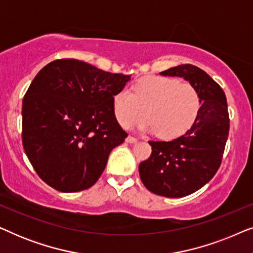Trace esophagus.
<instances>
[{"instance_id": "obj_1", "label": "esophagus", "mask_w": 253, "mask_h": 253, "mask_svg": "<svg viewBox=\"0 0 253 253\" xmlns=\"http://www.w3.org/2000/svg\"><path fill=\"white\" fill-rule=\"evenodd\" d=\"M126 143H129V144H133V143H136V141H137V138H134L132 136H127L126 138Z\"/></svg>"}]
</instances>
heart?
<instances>
[{
    "mask_svg": "<svg viewBox=\"0 0 253 253\" xmlns=\"http://www.w3.org/2000/svg\"><path fill=\"white\" fill-rule=\"evenodd\" d=\"M113 110L124 129L139 124L148 132L170 140L191 129L200 110V96L195 86L178 79L151 76L129 89H121L113 98Z\"/></svg>",
    "mask_w": 253,
    "mask_h": 253,
    "instance_id": "1",
    "label": "heart"
}]
</instances>
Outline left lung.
<instances>
[{
    "label": "left lung",
    "instance_id": "obj_1",
    "mask_svg": "<svg viewBox=\"0 0 253 253\" xmlns=\"http://www.w3.org/2000/svg\"><path fill=\"white\" fill-rule=\"evenodd\" d=\"M160 75L182 77L195 86L200 110L185 134L170 141H148L152 154L140 162L139 175L151 192L181 198L203 188L220 167L229 133L227 99L220 85L196 65L181 64Z\"/></svg>",
    "mask_w": 253,
    "mask_h": 253
}]
</instances>
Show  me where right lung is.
Instances as JSON below:
<instances>
[{
  "instance_id": "add662e5",
  "label": "right lung",
  "mask_w": 253,
  "mask_h": 253,
  "mask_svg": "<svg viewBox=\"0 0 253 253\" xmlns=\"http://www.w3.org/2000/svg\"><path fill=\"white\" fill-rule=\"evenodd\" d=\"M130 76L83 61L56 60L38 72L23 99V146L34 170L61 192L88 189L127 137L113 98Z\"/></svg>"
}]
</instances>
